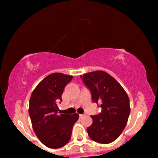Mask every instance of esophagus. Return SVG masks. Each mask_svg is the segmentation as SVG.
<instances>
[{
  "label": "esophagus",
  "mask_w": 158,
  "mask_h": 158,
  "mask_svg": "<svg viewBox=\"0 0 158 158\" xmlns=\"http://www.w3.org/2000/svg\"><path fill=\"white\" fill-rule=\"evenodd\" d=\"M85 115H84V114H81V115H80L79 116H80V118H83Z\"/></svg>",
  "instance_id": "1"
}]
</instances>
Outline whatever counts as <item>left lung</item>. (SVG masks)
I'll return each mask as SVG.
<instances>
[{
	"label": "left lung",
	"instance_id": "1",
	"mask_svg": "<svg viewBox=\"0 0 158 158\" xmlns=\"http://www.w3.org/2000/svg\"><path fill=\"white\" fill-rule=\"evenodd\" d=\"M81 78L92 95V100L101 108L92 115L93 124L87 128L90 138L97 143L107 144L115 140L124 130L128 120L130 100L120 84L108 73L98 70Z\"/></svg>",
	"mask_w": 158,
	"mask_h": 158
}]
</instances>
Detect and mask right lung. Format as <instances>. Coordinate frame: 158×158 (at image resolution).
Listing matches in <instances>:
<instances>
[{
    "mask_svg": "<svg viewBox=\"0 0 158 158\" xmlns=\"http://www.w3.org/2000/svg\"><path fill=\"white\" fill-rule=\"evenodd\" d=\"M72 79L70 75L54 73L40 82L31 96L28 111L32 126L40 141L48 148L56 149L66 145L79 118L77 113L57 114V102L62 101L64 88Z\"/></svg>",
    "mask_w": 158,
    "mask_h": 158,
    "instance_id": "obj_1",
    "label": "right lung"
}]
</instances>
